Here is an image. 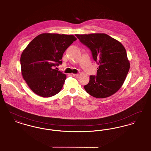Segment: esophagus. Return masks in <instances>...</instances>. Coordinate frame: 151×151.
Wrapping results in <instances>:
<instances>
[{
    "instance_id": "1",
    "label": "esophagus",
    "mask_w": 151,
    "mask_h": 151,
    "mask_svg": "<svg viewBox=\"0 0 151 151\" xmlns=\"http://www.w3.org/2000/svg\"><path fill=\"white\" fill-rule=\"evenodd\" d=\"M73 76L75 78H78L79 74H73Z\"/></svg>"
}]
</instances>
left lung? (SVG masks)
Listing matches in <instances>:
<instances>
[{"mask_svg":"<svg viewBox=\"0 0 151 151\" xmlns=\"http://www.w3.org/2000/svg\"><path fill=\"white\" fill-rule=\"evenodd\" d=\"M75 36L91 50L94 60L99 65L97 75H91L89 83L84 86L86 92L99 99L114 94L121 88L129 71L125 48L105 33Z\"/></svg>","mask_w":151,"mask_h":151,"instance_id":"8db88e82","label":"left lung"}]
</instances>
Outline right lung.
Here are the masks:
<instances>
[{"mask_svg": "<svg viewBox=\"0 0 151 151\" xmlns=\"http://www.w3.org/2000/svg\"><path fill=\"white\" fill-rule=\"evenodd\" d=\"M76 40L73 35L42 33L22 51V75L35 93L49 97L60 91L66 75L54 68L62 63L63 53Z\"/></svg>", "mask_w": 151, "mask_h": 151, "instance_id": "right-lung-1", "label": "right lung"}]
</instances>
